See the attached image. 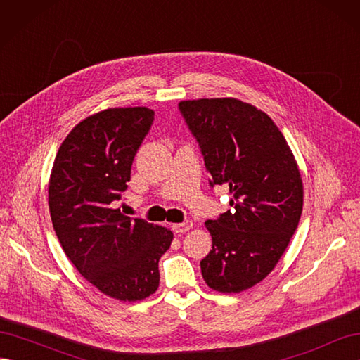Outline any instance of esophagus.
Returning a JSON list of instances; mask_svg holds the SVG:
<instances>
[{
    "mask_svg": "<svg viewBox=\"0 0 360 360\" xmlns=\"http://www.w3.org/2000/svg\"><path fill=\"white\" fill-rule=\"evenodd\" d=\"M192 225H193V222H192L191 219H186V221L181 222V224L172 225V230H174V233L181 234V233H186V231H189L191 228H192Z\"/></svg>",
    "mask_w": 360,
    "mask_h": 360,
    "instance_id": "esophagus-1",
    "label": "esophagus"
}]
</instances>
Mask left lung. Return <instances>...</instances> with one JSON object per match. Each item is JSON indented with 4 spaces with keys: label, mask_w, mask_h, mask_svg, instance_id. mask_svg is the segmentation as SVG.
Returning <instances> with one entry per match:
<instances>
[{
    "label": "left lung",
    "mask_w": 360,
    "mask_h": 360,
    "mask_svg": "<svg viewBox=\"0 0 360 360\" xmlns=\"http://www.w3.org/2000/svg\"><path fill=\"white\" fill-rule=\"evenodd\" d=\"M197 139L209 184L230 189L231 209L205 221L213 245L201 259L205 284L240 292L263 281L299 225L303 184L287 141L271 118L237 99L179 103Z\"/></svg>",
    "instance_id": "left-lung-1"
}]
</instances>
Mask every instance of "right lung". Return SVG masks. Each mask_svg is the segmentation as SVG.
I'll return each instance as SVG.
<instances>
[{
	"label": "right lung",
	"instance_id": "add662e5",
	"mask_svg": "<svg viewBox=\"0 0 360 360\" xmlns=\"http://www.w3.org/2000/svg\"><path fill=\"white\" fill-rule=\"evenodd\" d=\"M153 120L146 106L86 117L63 141L49 180L51 219L64 252L90 284L123 302L158 290L159 259L172 242L167 228L114 209Z\"/></svg>",
	"mask_w": 360,
	"mask_h": 360
}]
</instances>
